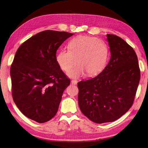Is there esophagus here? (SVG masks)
Masks as SVG:
<instances>
[{"mask_svg": "<svg viewBox=\"0 0 148 148\" xmlns=\"http://www.w3.org/2000/svg\"><path fill=\"white\" fill-rule=\"evenodd\" d=\"M71 84H72V85H76V84H77V81L76 80H72Z\"/></svg>", "mask_w": 148, "mask_h": 148, "instance_id": "obj_1", "label": "esophagus"}]
</instances>
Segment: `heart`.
Returning a JSON list of instances; mask_svg holds the SVG:
<instances>
[{
    "label": "heart",
    "instance_id": "obj_1",
    "mask_svg": "<svg viewBox=\"0 0 148 148\" xmlns=\"http://www.w3.org/2000/svg\"><path fill=\"white\" fill-rule=\"evenodd\" d=\"M69 50L62 49L56 56L60 68L67 72L76 63L78 64L67 73L73 78L85 75L94 76L101 73L106 66L109 49L105 42L99 38L88 36L74 37L68 44Z\"/></svg>",
    "mask_w": 148,
    "mask_h": 148
}]
</instances>
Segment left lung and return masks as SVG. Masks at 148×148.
Masks as SVG:
<instances>
[{"instance_id": "1", "label": "left lung", "mask_w": 148, "mask_h": 148, "mask_svg": "<svg viewBox=\"0 0 148 148\" xmlns=\"http://www.w3.org/2000/svg\"><path fill=\"white\" fill-rule=\"evenodd\" d=\"M111 58L95 78L78 83L81 112L97 123L113 122L132 105L140 79L137 55L122 38L107 34Z\"/></svg>"}]
</instances>
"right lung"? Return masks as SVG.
Here are the masks:
<instances>
[{
  "mask_svg": "<svg viewBox=\"0 0 148 148\" xmlns=\"http://www.w3.org/2000/svg\"><path fill=\"white\" fill-rule=\"evenodd\" d=\"M73 34L46 30L31 37L16 53L10 69L14 102L38 123L53 118L70 80L56 61V52Z\"/></svg>",
  "mask_w": 148,
  "mask_h": 148,
  "instance_id": "obj_1",
  "label": "right lung"
}]
</instances>
